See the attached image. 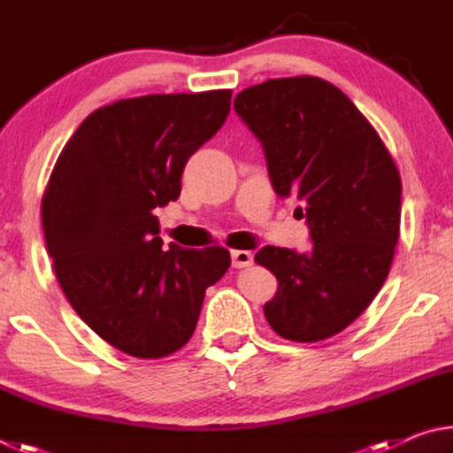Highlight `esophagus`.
<instances>
[{
	"label": "esophagus",
	"mask_w": 453,
	"mask_h": 453,
	"mask_svg": "<svg viewBox=\"0 0 453 453\" xmlns=\"http://www.w3.org/2000/svg\"><path fill=\"white\" fill-rule=\"evenodd\" d=\"M254 264V254L248 250H235L232 251V265L234 267H248Z\"/></svg>",
	"instance_id": "esophagus-1"
}]
</instances>
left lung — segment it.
<instances>
[{
	"instance_id": "left-lung-1",
	"label": "left lung",
	"mask_w": 453,
	"mask_h": 453,
	"mask_svg": "<svg viewBox=\"0 0 453 453\" xmlns=\"http://www.w3.org/2000/svg\"><path fill=\"white\" fill-rule=\"evenodd\" d=\"M234 110L262 143L275 194L296 197L310 229L303 254L265 245L256 264L278 278L267 324L291 342L346 329L373 302L400 235L402 180L354 102L311 75L240 91Z\"/></svg>"
}]
</instances>
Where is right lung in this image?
<instances>
[{
  "label": "right lung",
  "mask_w": 453,
  "mask_h": 453,
  "mask_svg": "<svg viewBox=\"0 0 453 453\" xmlns=\"http://www.w3.org/2000/svg\"><path fill=\"white\" fill-rule=\"evenodd\" d=\"M232 91L156 94L99 107L59 153L42 202L53 270L75 313L127 356L186 346L229 251L162 250L153 210L175 202L188 159L224 126Z\"/></svg>",
  "instance_id": "obj_1"
}]
</instances>
